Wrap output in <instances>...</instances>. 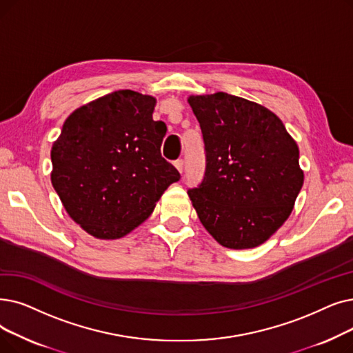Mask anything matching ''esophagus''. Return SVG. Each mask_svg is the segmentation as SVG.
I'll return each mask as SVG.
<instances>
[{
  "instance_id": "34e87169",
  "label": "esophagus",
  "mask_w": 353,
  "mask_h": 353,
  "mask_svg": "<svg viewBox=\"0 0 353 353\" xmlns=\"http://www.w3.org/2000/svg\"><path fill=\"white\" fill-rule=\"evenodd\" d=\"M174 167L179 170V173H183V167H185V163H183V160H176Z\"/></svg>"
}]
</instances>
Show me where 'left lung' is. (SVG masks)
I'll return each mask as SVG.
<instances>
[{
    "instance_id": "1",
    "label": "left lung",
    "mask_w": 353,
    "mask_h": 353,
    "mask_svg": "<svg viewBox=\"0 0 353 353\" xmlns=\"http://www.w3.org/2000/svg\"><path fill=\"white\" fill-rule=\"evenodd\" d=\"M205 141L201 185L188 192L206 231L222 247L264 243L287 221L304 173L299 147L265 106L216 92L188 99Z\"/></svg>"
}]
</instances>
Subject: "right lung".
Listing matches in <instances>:
<instances>
[{
    "mask_svg": "<svg viewBox=\"0 0 353 353\" xmlns=\"http://www.w3.org/2000/svg\"><path fill=\"white\" fill-rule=\"evenodd\" d=\"M156 98L122 89L74 110L52 147V185L69 216L98 239L141 225L180 173L161 157Z\"/></svg>",
    "mask_w": 353,
    "mask_h": 353,
    "instance_id": "1",
    "label": "right lung"
}]
</instances>
